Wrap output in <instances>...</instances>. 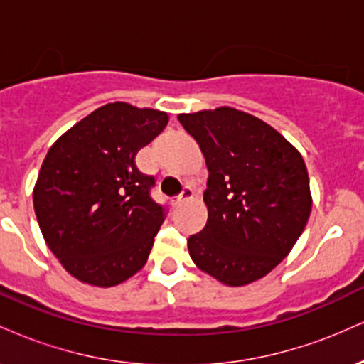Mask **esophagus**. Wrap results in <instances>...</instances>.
Returning <instances> with one entry per match:
<instances>
[{
	"instance_id": "esophagus-1",
	"label": "esophagus",
	"mask_w": 364,
	"mask_h": 364,
	"mask_svg": "<svg viewBox=\"0 0 364 364\" xmlns=\"http://www.w3.org/2000/svg\"><path fill=\"white\" fill-rule=\"evenodd\" d=\"M195 196V190L191 186H185L183 188V191L181 193H179L178 196H174L173 200H171V202H173V205H179V203H183V202H186V200H191Z\"/></svg>"
}]
</instances>
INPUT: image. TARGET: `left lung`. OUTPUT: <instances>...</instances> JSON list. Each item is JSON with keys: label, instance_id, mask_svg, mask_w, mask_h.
Here are the masks:
<instances>
[{"label": "left lung", "instance_id": "1", "mask_svg": "<svg viewBox=\"0 0 364 364\" xmlns=\"http://www.w3.org/2000/svg\"><path fill=\"white\" fill-rule=\"evenodd\" d=\"M205 156V228L188 237L198 269L245 286L284 260L311 212L301 154L262 119L232 107L179 114Z\"/></svg>", "mask_w": 364, "mask_h": 364}]
</instances>
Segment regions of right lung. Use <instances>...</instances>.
Listing matches in <instances>:
<instances>
[{"instance_id":"add662e5","label":"right lung","mask_w":364,"mask_h":364,"mask_svg":"<svg viewBox=\"0 0 364 364\" xmlns=\"http://www.w3.org/2000/svg\"><path fill=\"white\" fill-rule=\"evenodd\" d=\"M168 114L111 102L54 141L34 188L41 231L78 281L111 287L147 262L166 207L150 195L156 178L135 157L168 124Z\"/></svg>"}]
</instances>
